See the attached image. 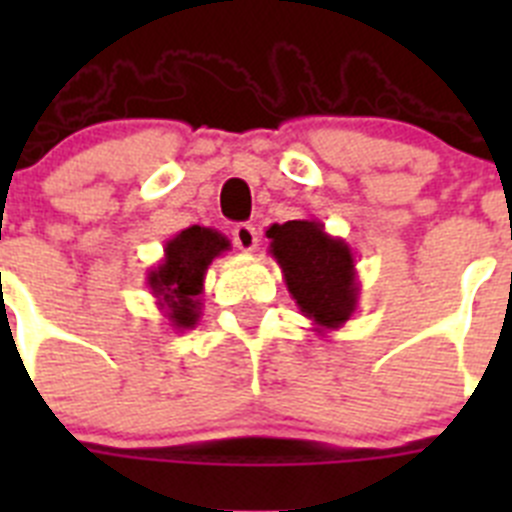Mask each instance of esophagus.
Returning a JSON list of instances; mask_svg holds the SVG:
<instances>
[{
	"instance_id": "1",
	"label": "esophagus",
	"mask_w": 512,
	"mask_h": 512,
	"mask_svg": "<svg viewBox=\"0 0 512 512\" xmlns=\"http://www.w3.org/2000/svg\"><path fill=\"white\" fill-rule=\"evenodd\" d=\"M233 243L238 251L251 253L253 248L259 246V233H256V228L251 223H238L233 228Z\"/></svg>"
}]
</instances>
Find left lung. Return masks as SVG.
<instances>
[{"mask_svg":"<svg viewBox=\"0 0 512 512\" xmlns=\"http://www.w3.org/2000/svg\"><path fill=\"white\" fill-rule=\"evenodd\" d=\"M266 238L289 295L302 315L312 320V330L325 336L343 328L356 312L361 292L348 243L325 233V225L315 217L269 225Z\"/></svg>","mask_w":512,"mask_h":512,"instance_id":"obj_1","label":"left lung"}]
</instances>
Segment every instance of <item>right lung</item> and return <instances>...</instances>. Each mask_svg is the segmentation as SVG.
Here are the masks:
<instances>
[{
	"label": "right lung",
	"mask_w": 512,
	"mask_h": 512,
	"mask_svg": "<svg viewBox=\"0 0 512 512\" xmlns=\"http://www.w3.org/2000/svg\"><path fill=\"white\" fill-rule=\"evenodd\" d=\"M225 251H230L228 238L202 225L184 228L166 241L164 259L148 269L146 287L171 328L192 330L200 323L205 274Z\"/></svg>",
	"instance_id": "1"
}]
</instances>
